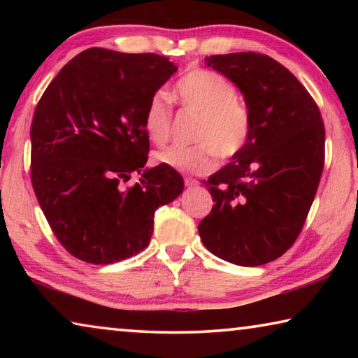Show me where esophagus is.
Masks as SVG:
<instances>
[{"mask_svg":"<svg viewBox=\"0 0 358 358\" xmlns=\"http://www.w3.org/2000/svg\"><path fill=\"white\" fill-rule=\"evenodd\" d=\"M185 185H186L187 187H194V186H197V185H199V181H197V180H194V178L186 177V178H185Z\"/></svg>","mask_w":358,"mask_h":358,"instance_id":"34e87169","label":"esophagus"}]
</instances>
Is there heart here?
<instances>
[{
  "mask_svg": "<svg viewBox=\"0 0 358 358\" xmlns=\"http://www.w3.org/2000/svg\"><path fill=\"white\" fill-rule=\"evenodd\" d=\"M173 96L186 110L199 113L192 134L197 143L159 151L155 156L157 164L203 175L213 171L216 156L232 159L245 150L252 132V113L229 78L215 71L192 69L175 83ZM142 126L156 145H164L171 137L172 107L161 93L151 96L145 106Z\"/></svg>",
  "mask_w": 358,
  "mask_h": 358,
  "instance_id": "obj_1",
  "label": "heart"
}]
</instances>
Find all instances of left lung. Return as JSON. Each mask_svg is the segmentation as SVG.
I'll return each instance as SVG.
<instances>
[{
	"label": "left lung",
	"instance_id": "obj_1",
	"mask_svg": "<svg viewBox=\"0 0 358 358\" xmlns=\"http://www.w3.org/2000/svg\"><path fill=\"white\" fill-rule=\"evenodd\" d=\"M205 63L243 93L252 132L240 155L202 181L215 205L199 235L230 264H268L295 243L316 196L325 156L322 117L306 88L273 58L238 52Z\"/></svg>",
	"mask_w": 358,
	"mask_h": 358
}]
</instances>
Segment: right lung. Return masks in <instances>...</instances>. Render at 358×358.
<instances>
[{"mask_svg":"<svg viewBox=\"0 0 358 358\" xmlns=\"http://www.w3.org/2000/svg\"><path fill=\"white\" fill-rule=\"evenodd\" d=\"M177 66L156 53L88 48L53 78L31 123V183L66 251L104 265L148 246L156 208L183 192L173 169H145L142 117ZM132 171L139 183L123 188Z\"/></svg>","mask_w":358,"mask_h":358,"instance_id":"add662e5","label":"right lung"}]
</instances>
